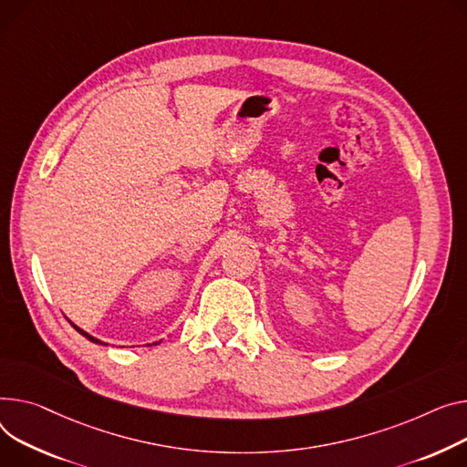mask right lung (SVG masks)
Returning <instances> with one entry per match:
<instances>
[{
    "instance_id": "obj_1",
    "label": "right lung",
    "mask_w": 467,
    "mask_h": 467,
    "mask_svg": "<svg viewBox=\"0 0 467 467\" xmlns=\"http://www.w3.org/2000/svg\"><path fill=\"white\" fill-rule=\"evenodd\" d=\"M71 325H73V323H71ZM73 327H75V330H78V332H80V334H82V336H84V337H88V339H89V341H93V344H103V341H99V339H98V337H93V336H89V334H88V332H84V330H80V328H78V327H77V325H73Z\"/></svg>"
}]
</instances>
